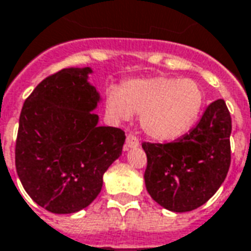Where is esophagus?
<instances>
[{
  "mask_svg": "<svg viewBox=\"0 0 251 251\" xmlns=\"http://www.w3.org/2000/svg\"><path fill=\"white\" fill-rule=\"evenodd\" d=\"M139 146H140L139 139H137L134 134L129 133V134H127V137H126V147L134 148V147H139Z\"/></svg>",
  "mask_w": 251,
  "mask_h": 251,
  "instance_id": "esophagus-1",
  "label": "esophagus"
}]
</instances>
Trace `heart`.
<instances>
[{
	"label": "heart",
	"instance_id": "1",
	"mask_svg": "<svg viewBox=\"0 0 251 251\" xmlns=\"http://www.w3.org/2000/svg\"><path fill=\"white\" fill-rule=\"evenodd\" d=\"M202 86L183 76L156 75L132 79L105 92V110L115 121L141 114L140 124L156 140H176L190 130L203 111Z\"/></svg>",
	"mask_w": 251,
	"mask_h": 251
}]
</instances>
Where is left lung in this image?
Returning a JSON list of instances; mask_svg holds the SVG:
<instances>
[{
  "label": "left lung",
  "mask_w": 251,
  "mask_h": 251,
  "mask_svg": "<svg viewBox=\"0 0 251 251\" xmlns=\"http://www.w3.org/2000/svg\"><path fill=\"white\" fill-rule=\"evenodd\" d=\"M231 130V114L220 99L206 108L199 124L181 139L170 143L144 141V180L155 202L177 213L206 203L228 175Z\"/></svg>",
  "instance_id": "1"
}]
</instances>
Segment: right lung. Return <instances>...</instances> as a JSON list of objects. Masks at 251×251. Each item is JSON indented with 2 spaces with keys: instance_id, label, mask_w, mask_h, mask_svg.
I'll return each instance as SVG.
<instances>
[{
  "instance_id": "1",
  "label": "right lung",
  "mask_w": 251,
  "mask_h": 251,
  "mask_svg": "<svg viewBox=\"0 0 251 251\" xmlns=\"http://www.w3.org/2000/svg\"><path fill=\"white\" fill-rule=\"evenodd\" d=\"M89 67L63 68L41 81L19 118L15 165L25 192L41 207L68 214L89 206L103 175L122 154L125 132L97 125Z\"/></svg>"
}]
</instances>
